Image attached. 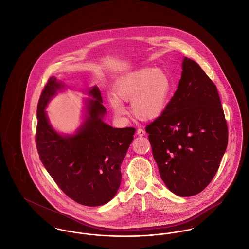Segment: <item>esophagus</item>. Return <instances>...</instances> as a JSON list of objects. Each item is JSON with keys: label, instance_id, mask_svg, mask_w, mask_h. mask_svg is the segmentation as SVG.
Returning <instances> with one entry per match:
<instances>
[{"label": "esophagus", "instance_id": "34e87169", "mask_svg": "<svg viewBox=\"0 0 249 249\" xmlns=\"http://www.w3.org/2000/svg\"><path fill=\"white\" fill-rule=\"evenodd\" d=\"M136 133H137V135H139V136H144V135H145V131L142 130V129H138L137 131H136Z\"/></svg>", "mask_w": 249, "mask_h": 249}]
</instances>
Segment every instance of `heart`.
Returning <instances> with one entry per match:
<instances>
[{
    "instance_id": "heart-1",
    "label": "heart",
    "mask_w": 249,
    "mask_h": 249,
    "mask_svg": "<svg viewBox=\"0 0 249 249\" xmlns=\"http://www.w3.org/2000/svg\"><path fill=\"white\" fill-rule=\"evenodd\" d=\"M114 90L122 101L130 102L135 118L149 121L165 110L173 91V80L163 69L141 67L121 76ZM120 100L111 97L109 104L117 116H124L127 108Z\"/></svg>"
}]
</instances>
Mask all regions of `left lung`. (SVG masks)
Here are the masks:
<instances>
[{
  "label": "left lung",
  "instance_id": "8db88e82",
  "mask_svg": "<svg viewBox=\"0 0 249 249\" xmlns=\"http://www.w3.org/2000/svg\"><path fill=\"white\" fill-rule=\"evenodd\" d=\"M166 187L181 197L212 181L228 144V126L216 87L186 58L178 89L163 113L145 127Z\"/></svg>",
  "mask_w": 249,
  "mask_h": 249
}]
</instances>
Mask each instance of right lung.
<instances>
[{
  "instance_id": "1",
  "label": "right lung",
  "mask_w": 249,
  "mask_h": 249,
  "mask_svg": "<svg viewBox=\"0 0 249 249\" xmlns=\"http://www.w3.org/2000/svg\"><path fill=\"white\" fill-rule=\"evenodd\" d=\"M65 86L48 79L37 106L36 147L42 163L69 198L86 206L112 200L121 182L120 165L133 140L134 128H113L104 122L107 109L97 86L89 90L83 124L71 135L53 129L45 111L48 102Z\"/></svg>"
}]
</instances>
